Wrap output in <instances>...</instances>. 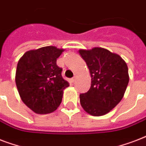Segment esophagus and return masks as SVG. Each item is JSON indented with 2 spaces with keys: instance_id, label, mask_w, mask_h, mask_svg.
Wrapping results in <instances>:
<instances>
[{
  "instance_id": "esophagus-1",
  "label": "esophagus",
  "mask_w": 146,
  "mask_h": 146,
  "mask_svg": "<svg viewBox=\"0 0 146 146\" xmlns=\"http://www.w3.org/2000/svg\"><path fill=\"white\" fill-rule=\"evenodd\" d=\"M76 78H77V75L76 74H75L74 75V76H73V78H72V82H74V81H76Z\"/></svg>"
}]
</instances>
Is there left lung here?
I'll use <instances>...</instances> for the list:
<instances>
[{"label":"left lung","mask_w":146,"mask_h":146,"mask_svg":"<svg viewBox=\"0 0 146 146\" xmlns=\"http://www.w3.org/2000/svg\"><path fill=\"white\" fill-rule=\"evenodd\" d=\"M79 51L92 77L89 91L80 95L81 106L91 115H104L123 97L129 82L127 65L119 55L102 48Z\"/></svg>","instance_id":"obj_1"}]
</instances>
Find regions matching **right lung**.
<instances>
[{
    "mask_svg": "<svg viewBox=\"0 0 146 146\" xmlns=\"http://www.w3.org/2000/svg\"><path fill=\"white\" fill-rule=\"evenodd\" d=\"M64 49L54 46L29 50L19 59L16 84L22 101L35 113H51L62 102L69 82L62 77L57 59Z\"/></svg>",
    "mask_w": 146,
    "mask_h": 146,
    "instance_id": "obj_1",
    "label": "right lung"
}]
</instances>
